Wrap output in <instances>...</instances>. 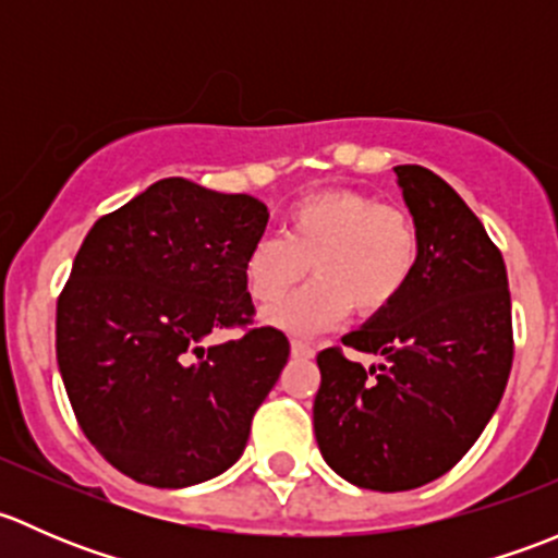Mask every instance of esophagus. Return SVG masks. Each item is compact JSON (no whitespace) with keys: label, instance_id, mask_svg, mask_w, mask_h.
I'll use <instances>...</instances> for the list:
<instances>
[{"label":"esophagus","instance_id":"1","mask_svg":"<svg viewBox=\"0 0 558 558\" xmlns=\"http://www.w3.org/2000/svg\"><path fill=\"white\" fill-rule=\"evenodd\" d=\"M291 356L313 359L315 356V348L311 345V342H305V340H291Z\"/></svg>","mask_w":558,"mask_h":558}]
</instances>
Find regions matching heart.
Returning a JSON list of instances; mask_svg holds the SVG:
<instances>
[{
  "instance_id": "obj_1",
  "label": "heart",
  "mask_w": 558,
  "mask_h": 558,
  "mask_svg": "<svg viewBox=\"0 0 558 558\" xmlns=\"http://www.w3.org/2000/svg\"><path fill=\"white\" fill-rule=\"evenodd\" d=\"M418 256V229L402 207L378 205L364 191L329 189L296 202L286 234L258 238L243 269L253 300L275 305L311 264L315 280L264 315L307 337L335 329L353 307L364 318L388 311L413 280Z\"/></svg>"
}]
</instances>
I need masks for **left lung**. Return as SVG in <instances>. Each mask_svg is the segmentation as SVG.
I'll return each mask as SVG.
<instances>
[{
    "label": "left lung",
    "instance_id": "left-lung-1",
    "mask_svg": "<svg viewBox=\"0 0 558 558\" xmlns=\"http://www.w3.org/2000/svg\"><path fill=\"white\" fill-rule=\"evenodd\" d=\"M393 172L418 229V267L388 311L342 337L384 362L364 369L326 348L313 404L326 464L373 492L446 475L486 429L513 367L502 253L446 180L415 165Z\"/></svg>",
    "mask_w": 558,
    "mask_h": 558
}]
</instances>
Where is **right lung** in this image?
Returning a JSON list of instances; mask_svg holds the SVG:
<instances>
[{"instance_id":"1","label":"right lung","mask_w":558,"mask_h":558,"mask_svg":"<svg viewBox=\"0 0 558 558\" xmlns=\"http://www.w3.org/2000/svg\"><path fill=\"white\" fill-rule=\"evenodd\" d=\"M267 207L185 178L148 185L99 218L56 307V359L83 435L123 475L183 488L227 472L289 362L272 326L205 345L251 320L245 256Z\"/></svg>"}]
</instances>
